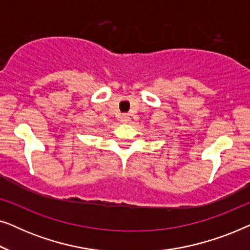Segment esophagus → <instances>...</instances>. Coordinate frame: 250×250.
Here are the masks:
<instances>
[{
    "instance_id": "34e87169",
    "label": "esophagus",
    "mask_w": 250,
    "mask_h": 250,
    "mask_svg": "<svg viewBox=\"0 0 250 250\" xmlns=\"http://www.w3.org/2000/svg\"><path fill=\"white\" fill-rule=\"evenodd\" d=\"M121 122L122 123H124V124H126V123H128L129 122V117H128V115H122L121 116Z\"/></svg>"
}]
</instances>
